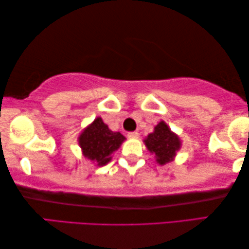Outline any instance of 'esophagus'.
Masks as SVG:
<instances>
[{
	"label": "esophagus",
	"instance_id": "34e87169",
	"mask_svg": "<svg viewBox=\"0 0 249 249\" xmlns=\"http://www.w3.org/2000/svg\"><path fill=\"white\" fill-rule=\"evenodd\" d=\"M128 137L130 138V139H136V138L139 137V132H137V131L128 132Z\"/></svg>",
	"mask_w": 249,
	"mask_h": 249
}]
</instances>
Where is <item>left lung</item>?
<instances>
[{
  "instance_id": "1",
  "label": "left lung",
  "mask_w": 249,
  "mask_h": 249,
  "mask_svg": "<svg viewBox=\"0 0 249 249\" xmlns=\"http://www.w3.org/2000/svg\"><path fill=\"white\" fill-rule=\"evenodd\" d=\"M148 150L155 154L157 162L164 164L171 161L176 156V151L180 148V140L170 131L163 121L155 127V131L150 133L144 140Z\"/></svg>"
}]
</instances>
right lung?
I'll use <instances>...</instances> for the list:
<instances>
[{
    "label": "right lung",
    "instance_id": "1",
    "mask_svg": "<svg viewBox=\"0 0 249 249\" xmlns=\"http://www.w3.org/2000/svg\"><path fill=\"white\" fill-rule=\"evenodd\" d=\"M125 138L120 132H113L101 118H97L79 138V144L88 159L105 166L111 160L110 155L120 147Z\"/></svg>",
    "mask_w": 249,
    "mask_h": 249
}]
</instances>
